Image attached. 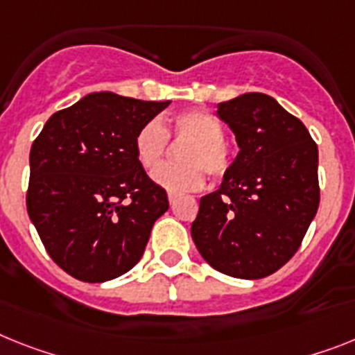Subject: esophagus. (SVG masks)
<instances>
[{
    "mask_svg": "<svg viewBox=\"0 0 355 355\" xmlns=\"http://www.w3.org/2000/svg\"><path fill=\"white\" fill-rule=\"evenodd\" d=\"M168 198H169V204H171V205H175V202H177L178 195H175V193H169V195H168Z\"/></svg>",
    "mask_w": 355,
    "mask_h": 355,
    "instance_id": "1",
    "label": "esophagus"
}]
</instances>
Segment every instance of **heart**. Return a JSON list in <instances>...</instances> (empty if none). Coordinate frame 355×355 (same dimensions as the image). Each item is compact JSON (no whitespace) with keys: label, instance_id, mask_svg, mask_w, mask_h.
I'll return each mask as SVG.
<instances>
[{"label":"heart","instance_id":"1","mask_svg":"<svg viewBox=\"0 0 355 355\" xmlns=\"http://www.w3.org/2000/svg\"><path fill=\"white\" fill-rule=\"evenodd\" d=\"M178 140H187L181 150L182 164L159 165L165 156L168 133L162 122L153 119L139 128L135 135V155L141 166L153 173L155 184L169 193L193 191L204 184V171L213 178L227 175L233 168L234 150L223 137L222 122L204 110H186L171 119V130Z\"/></svg>","mask_w":355,"mask_h":355}]
</instances>
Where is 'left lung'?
I'll return each mask as SVG.
<instances>
[{"instance_id":"8db88e82","label":"left lung","mask_w":355,"mask_h":355,"mask_svg":"<svg viewBox=\"0 0 355 355\" xmlns=\"http://www.w3.org/2000/svg\"><path fill=\"white\" fill-rule=\"evenodd\" d=\"M236 159L191 223L196 249L218 272L260 279L300 249L320 205L318 146L302 121L265 94L218 104Z\"/></svg>"}]
</instances>
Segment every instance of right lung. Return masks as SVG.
Instances as JSON below:
<instances>
[{"mask_svg":"<svg viewBox=\"0 0 355 355\" xmlns=\"http://www.w3.org/2000/svg\"><path fill=\"white\" fill-rule=\"evenodd\" d=\"M169 103L90 94L53 113L32 144L28 216L50 258L73 278L108 282L144 254L169 202L133 141Z\"/></svg>","mask_w":355,"mask_h":355,"instance_id":"right-lung-1","label":"right lung"}]
</instances>
